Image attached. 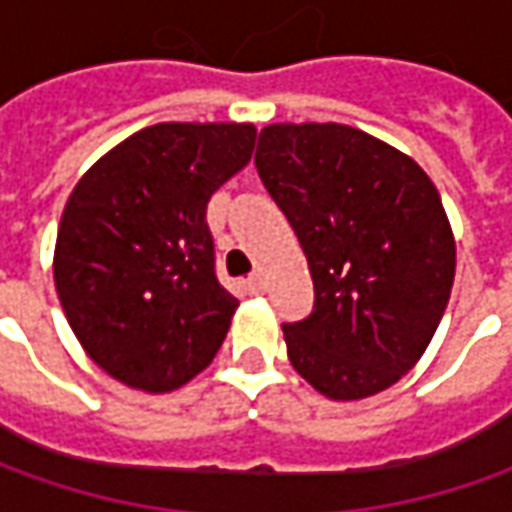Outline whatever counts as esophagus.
<instances>
[{"label": "esophagus", "mask_w": 512, "mask_h": 512, "mask_svg": "<svg viewBox=\"0 0 512 512\" xmlns=\"http://www.w3.org/2000/svg\"><path fill=\"white\" fill-rule=\"evenodd\" d=\"M245 285H247V290H250V293H262V290H265V276L253 273V276L247 279Z\"/></svg>", "instance_id": "1"}]
</instances>
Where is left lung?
<instances>
[{
	"label": "left lung",
	"instance_id": "left-lung-1",
	"mask_svg": "<svg viewBox=\"0 0 512 512\" xmlns=\"http://www.w3.org/2000/svg\"><path fill=\"white\" fill-rule=\"evenodd\" d=\"M256 168L316 287V310L282 327L287 359L333 402L382 393L422 359L450 299L439 190L407 153L336 122L267 125Z\"/></svg>",
	"mask_w": 512,
	"mask_h": 512
}]
</instances>
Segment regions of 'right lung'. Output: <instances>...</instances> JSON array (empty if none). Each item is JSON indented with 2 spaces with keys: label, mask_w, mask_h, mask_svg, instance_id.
<instances>
[{
  "label": "right lung",
  "mask_w": 512,
  "mask_h": 512,
  "mask_svg": "<svg viewBox=\"0 0 512 512\" xmlns=\"http://www.w3.org/2000/svg\"><path fill=\"white\" fill-rule=\"evenodd\" d=\"M256 148L250 122H162L76 182L53 250L70 330L116 382L170 393L213 362L236 296L213 270L207 202Z\"/></svg>",
  "instance_id": "obj_1"
}]
</instances>
